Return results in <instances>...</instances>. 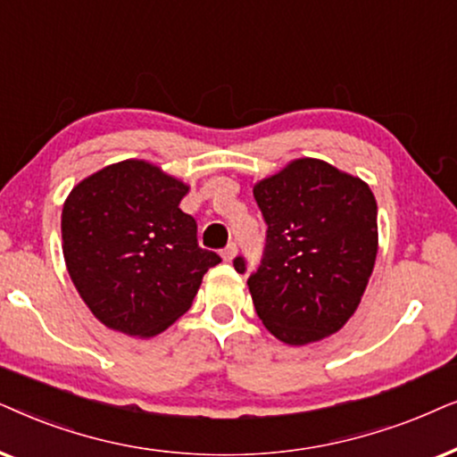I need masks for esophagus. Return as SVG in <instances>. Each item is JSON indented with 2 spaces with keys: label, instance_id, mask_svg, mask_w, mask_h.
I'll return each mask as SVG.
<instances>
[{
  "label": "esophagus",
  "instance_id": "1",
  "mask_svg": "<svg viewBox=\"0 0 457 457\" xmlns=\"http://www.w3.org/2000/svg\"><path fill=\"white\" fill-rule=\"evenodd\" d=\"M236 253H238V246H236V242H229V245L221 251V257L225 261H232L236 257Z\"/></svg>",
  "mask_w": 457,
  "mask_h": 457
}]
</instances>
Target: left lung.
Listing matches in <instances>:
<instances>
[{"label": "left lung", "instance_id": "left-lung-1", "mask_svg": "<svg viewBox=\"0 0 457 457\" xmlns=\"http://www.w3.org/2000/svg\"><path fill=\"white\" fill-rule=\"evenodd\" d=\"M265 248L248 276L254 312L273 337L307 345L334 334L360 305L378 253V209L361 179L315 158L254 186ZM238 273L246 259L236 257Z\"/></svg>", "mask_w": 457, "mask_h": 457}]
</instances>
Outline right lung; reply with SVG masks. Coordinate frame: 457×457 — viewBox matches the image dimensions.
<instances>
[{
	"label": "right lung",
	"instance_id": "add662e5",
	"mask_svg": "<svg viewBox=\"0 0 457 457\" xmlns=\"http://www.w3.org/2000/svg\"><path fill=\"white\" fill-rule=\"evenodd\" d=\"M187 186L144 161L104 167L72 187L62 209L71 279L102 324L154 337L190 309L203 276L221 263L198 245L179 209Z\"/></svg>",
	"mask_w": 457,
	"mask_h": 457
}]
</instances>
